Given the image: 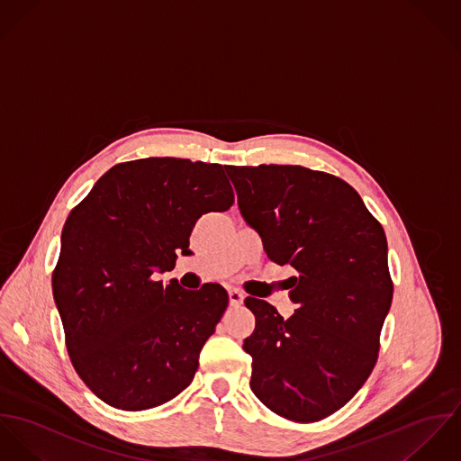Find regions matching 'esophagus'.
<instances>
[{"instance_id": "esophagus-1", "label": "esophagus", "mask_w": 461, "mask_h": 461, "mask_svg": "<svg viewBox=\"0 0 461 461\" xmlns=\"http://www.w3.org/2000/svg\"><path fill=\"white\" fill-rule=\"evenodd\" d=\"M228 297H230V304L233 307L242 306V303H244V294L237 288L228 290Z\"/></svg>"}]
</instances>
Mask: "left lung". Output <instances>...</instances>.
Returning <instances> with one entry per match:
<instances>
[{"instance_id": "obj_1", "label": "left lung", "mask_w": 461, "mask_h": 461, "mask_svg": "<svg viewBox=\"0 0 461 461\" xmlns=\"http://www.w3.org/2000/svg\"><path fill=\"white\" fill-rule=\"evenodd\" d=\"M244 221L267 256L292 265L295 312L246 299L256 318L244 339L253 358L251 391L297 422L347 405L367 380L393 303L387 240L357 191L303 166H228Z\"/></svg>"}]
</instances>
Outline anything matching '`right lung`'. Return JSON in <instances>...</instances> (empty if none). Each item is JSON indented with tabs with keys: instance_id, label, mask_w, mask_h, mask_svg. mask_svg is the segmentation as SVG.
Masks as SVG:
<instances>
[{
	"instance_id": "obj_1",
	"label": "right lung",
	"mask_w": 461,
	"mask_h": 461,
	"mask_svg": "<svg viewBox=\"0 0 461 461\" xmlns=\"http://www.w3.org/2000/svg\"><path fill=\"white\" fill-rule=\"evenodd\" d=\"M231 205L221 164L150 157L113 166L70 212L52 295L70 360L104 403L154 409L193 382L228 294L152 276L189 253L202 215Z\"/></svg>"
}]
</instances>
